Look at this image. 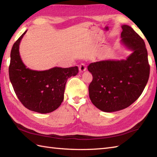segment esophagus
I'll use <instances>...</instances> for the list:
<instances>
[{
  "mask_svg": "<svg viewBox=\"0 0 157 157\" xmlns=\"http://www.w3.org/2000/svg\"><path fill=\"white\" fill-rule=\"evenodd\" d=\"M79 70L80 72H83L86 70V65L84 63H81L79 66Z\"/></svg>",
  "mask_w": 157,
  "mask_h": 157,
  "instance_id": "1",
  "label": "esophagus"
}]
</instances>
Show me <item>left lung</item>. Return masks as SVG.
<instances>
[{
  "label": "left lung",
  "mask_w": 157,
  "mask_h": 157,
  "mask_svg": "<svg viewBox=\"0 0 157 157\" xmlns=\"http://www.w3.org/2000/svg\"><path fill=\"white\" fill-rule=\"evenodd\" d=\"M122 29L121 42L133 53L126 60L100 61L87 66L93 76L90 98L105 112L121 110L133 104L143 93L150 75L144 40L128 25Z\"/></svg>",
  "instance_id": "8db88e82"
}]
</instances>
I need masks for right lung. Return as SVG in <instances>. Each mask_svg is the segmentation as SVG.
<instances>
[{
	"mask_svg": "<svg viewBox=\"0 0 157 157\" xmlns=\"http://www.w3.org/2000/svg\"><path fill=\"white\" fill-rule=\"evenodd\" d=\"M26 32L12 47L9 68L10 81L17 98L25 108L41 114L52 112L63 101L67 80L78 74V67H56L45 71L27 68L19 55L21 40Z\"/></svg>",
	"mask_w": 157,
	"mask_h": 157,
	"instance_id": "1",
	"label": "right lung"
}]
</instances>
